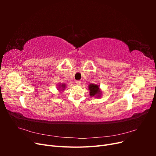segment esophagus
Segmentation results:
<instances>
[{"label":"esophagus","mask_w":156,"mask_h":156,"mask_svg":"<svg viewBox=\"0 0 156 156\" xmlns=\"http://www.w3.org/2000/svg\"><path fill=\"white\" fill-rule=\"evenodd\" d=\"M76 83H77V84H78V85H79V84H81V81L78 80V81H76Z\"/></svg>","instance_id":"1"}]
</instances>
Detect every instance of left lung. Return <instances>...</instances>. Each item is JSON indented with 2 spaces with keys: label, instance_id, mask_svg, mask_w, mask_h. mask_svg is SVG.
<instances>
[{
  "label": "left lung",
  "instance_id": "left-lung-1",
  "mask_svg": "<svg viewBox=\"0 0 156 156\" xmlns=\"http://www.w3.org/2000/svg\"><path fill=\"white\" fill-rule=\"evenodd\" d=\"M89 90H90V95L91 96H94L96 95H98V94H100V91H99V87L96 84H90L89 85Z\"/></svg>",
  "mask_w": 156,
  "mask_h": 156
}]
</instances>
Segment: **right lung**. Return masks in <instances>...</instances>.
Returning <instances> with one entry per match:
<instances>
[{"mask_svg":"<svg viewBox=\"0 0 156 156\" xmlns=\"http://www.w3.org/2000/svg\"><path fill=\"white\" fill-rule=\"evenodd\" d=\"M62 86H63V87H64V84H63V85H62Z\"/></svg>","mask_w":156,"mask_h":156,"instance_id":"add662e5","label":"right lung"}]
</instances>
